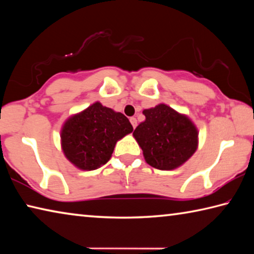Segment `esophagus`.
Here are the masks:
<instances>
[{"mask_svg":"<svg viewBox=\"0 0 254 254\" xmlns=\"http://www.w3.org/2000/svg\"><path fill=\"white\" fill-rule=\"evenodd\" d=\"M130 122H131V124H132L133 128H135V127H136V119H135V118H131V119H130Z\"/></svg>","mask_w":254,"mask_h":254,"instance_id":"esophagus-1","label":"esophagus"}]
</instances>
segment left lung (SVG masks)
Here are the masks:
<instances>
[{"mask_svg": "<svg viewBox=\"0 0 254 254\" xmlns=\"http://www.w3.org/2000/svg\"><path fill=\"white\" fill-rule=\"evenodd\" d=\"M145 120L133 132L145 161L153 168L174 170L198 147V130L187 115L166 104L143 111Z\"/></svg>", "mask_w": 254, "mask_h": 254, "instance_id": "obj_1", "label": "left lung"}]
</instances>
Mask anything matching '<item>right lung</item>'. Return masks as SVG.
Here are the masks:
<instances>
[{
  "label": "right lung",
  "instance_id": "add662e5",
  "mask_svg": "<svg viewBox=\"0 0 254 254\" xmlns=\"http://www.w3.org/2000/svg\"><path fill=\"white\" fill-rule=\"evenodd\" d=\"M132 131L126 115L95 102L64 123L62 149L78 169L95 170L110 160L118 141Z\"/></svg>",
  "mask_w": 254,
  "mask_h": 254
}]
</instances>
